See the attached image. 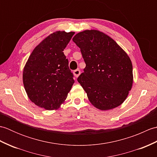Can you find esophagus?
I'll use <instances>...</instances> for the list:
<instances>
[{
	"label": "esophagus",
	"mask_w": 157,
	"mask_h": 157,
	"mask_svg": "<svg viewBox=\"0 0 157 157\" xmlns=\"http://www.w3.org/2000/svg\"><path fill=\"white\" fill-rule=\"evenodd\" d=\"M73 74H74L75 78H78V77L80 75V71H79V69L75 70V71H73Z\"/></svg>",
	"instance_id": "obj_1"
}]
</instances>
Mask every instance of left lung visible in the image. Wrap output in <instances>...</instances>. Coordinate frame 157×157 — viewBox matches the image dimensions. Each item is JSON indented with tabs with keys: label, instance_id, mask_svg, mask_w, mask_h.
Masks as SVG:
<instances>
[{
	"label": "left lung",
	"instance_id": "1",
	"mask_svg": "<svg viewBox=\"0 0 157 157\" xmlns=\"http://www.w3.org/2000/svg\"><path fill=\"white\" fill-rule=\"evenodd\" d=\"M73 41L86 63L78 81L93 106L102 111L121 105L133 84L132 63L114 40L95 29L77 34Z\"/></svg>",
	"mask_w": 157,
	"mask_h": 157
}]
</instances>
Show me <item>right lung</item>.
Segmentation results:
<instances>
[{
    "label": "right lung",
    "instance_id": "right-lung-1",
    "mask_svg": "<svg viewBox=\"0 0 157 157\" xmlns=\"http://www.w3.org/2000/svg\"><path fill=\"white\" fill-rule=\"evenodd\" d=\"M74 34L52 33L29 56L23 71V86L30 101L39 107L58 109L71 90L74 79L63 51Z\"/></svg>",
    "mask_w": 157,
    "mask_h": 157
}]
</instances>
